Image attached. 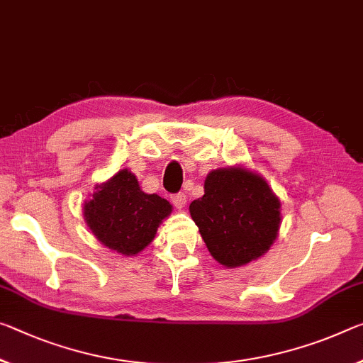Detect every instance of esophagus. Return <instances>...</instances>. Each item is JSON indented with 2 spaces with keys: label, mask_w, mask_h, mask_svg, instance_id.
<instances>
[{
  "label": "esophagus",
  "mask_w": 363,
  "mask_h": 363,
  "mask_svg": "<svg viewBox=\"0 0 363 363\" xmlns=\"http://www.w3.org/2000/svg\"><path fill=\"white\" fill-rule=\"evenodd\" d=\"M171 200H172V203H174L176 208H184V206H186V203H187V197H186V194H184V192L174 194L171 197Z\"/></svg>",
  "instance_id": "1"
}]
</instances>
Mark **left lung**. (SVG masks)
Here are the masks:
<instances>
[{"instance_id": "8db88e82", "label": "left lung", "mask_w": 363, "mask_h": 363, "mask_svg": "<svg viewBox=\"0 0 363 363\" xmlns=\"http://www.w3.org/2000/svg\"><path fill=\"white\" fill-rule=\"evenodd\" d=\"M189 210L211 257L226 268L257 260L278 238L279 199L260 174L242 166L211 171L203 197Z\"/></svg>"}]
</instances>
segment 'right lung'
Returning a JSON list of instances; mask_svg holds the SVG:
<instances>
[{
	"label": "right lung",
	"mask_w": 363,
	"mask_h": 363,
	"mask_svg": "<svg viewBox=\"0 0 363 363\" xmlns=\"http://www.w3.org/2000/svg\"><path fill=\"white\" fill-rule=\"evenodd\" d=\"M84 203V218L100 242L121 255H137L155 239L172 206L157 194H145L129 169L96 186Z\"/></svg>",
	"instance_id": "add662e5"
}]
</instances>
